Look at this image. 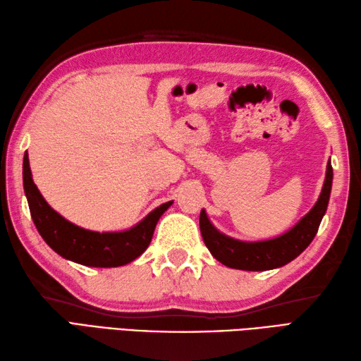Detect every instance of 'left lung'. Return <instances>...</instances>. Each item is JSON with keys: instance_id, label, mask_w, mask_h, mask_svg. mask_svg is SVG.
Segmentation results:
<instances>
[{"instance_id": "left-lung-1", "label": "left lung", "mask_w": 361, "mask_h": 361, "mask_svg": "<svg viewBox=\"0 0 361 361\" xmlns=\"http://www.w3.org/2000/svg\"><path fill=\"white\" fill-rule=\"evenodd\" d=\"M334 171L331 159L327 163L326 180L323 190L315 206L310 209L307 216H304L298 224L276 239L262 240V242H242L235 240L217 231L212 226L204 209L200 212V231L203 242L211 255L219 262L229 268L247 271H265L273 270L286 265L296 259L301 252L309 247L313 237L317 235L318 228L323 216L326 214L329 197H331Z\"/></svg>"}]
</instances>
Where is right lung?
I'll return each instance as SVG.
<instances>
[{"label": "right lung", "instance_id": "add662e5", "mask_svg": "<svg viewBox=\"0 0 361 361\" xmlns=\"http://www.w3.org/2000/svg\"><path fill=\"white\" fill-rule=\"evenodd\" d=\"M23 185L30 216L43 240L57 255L87 267H121L141 256L152 242L159 217L172 204V202L161 204L127 231L96 233L71 224L46 203L32 180L27 153L23 158Z\"/></svg>", "mask_w": 361, "mask_h": 361}]
</instances>
